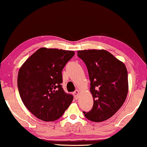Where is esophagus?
<instances>
[{"label": "esophagus", "mask_w": 147, "mask_h": 147, "mask_svg": "<svg viewBox=\"0 0 147 147\" xmlns=\"http://www.w3.org/2000/svg\"><path fill=\"white\" fill-rule=\"evenodd\" d=\"M79 93H80V92H79V90H75L73 92V95L76 99H77L78 98V94H79Z\"/></svg>", "instance_id": "34e87169"}]
</instances>
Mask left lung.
Listing matches in <instances>:
<instances>
[{
	"instance_id": "1",
	"label": "left lung",
	"mask_w": 147,
	"mask_h": 147,
	"mask_svg": "<svg viewBox=\"0 0 147 147\" xmlns=\"http://www.w3.org/2000/svg\"><path fill=\"white\" fill-rule=\"evenodd\" d=\"M77 55L86 65L94 104L88 119L101 122L115 114L122 106L128 92L125 65L106 50H82Z\"/></svg>"
}]
</instances>
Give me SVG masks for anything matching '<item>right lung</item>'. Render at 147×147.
<instances>
[{"mask_svg":"<svg viewBox=\"0 0 147 147\" xmlns=\"http://www.w3.org/2000/svg\"><path fill=\"white\" fill-rule=\"evenodd\" d=\"M74 55L72 51L42 47L20 69V96L26 108L38 119L55 121L71 104L73 96L65 92L61 84L63 68Z\"/></svg>","mask_w":147,"mask_h":147,"instance_id":"1","label":"right lung"}]
</instances>
